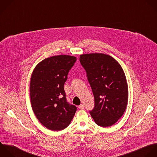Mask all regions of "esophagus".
Masks as SVG:
<instances>
[{
    "label": "esophagus",
    "mask_w": 157,
    "mask_h": 157,
    "mask_svg": "<svg viewBox=\"0 0 157 157\" xmlns=\"http://www.w3.org/2000/svg\"><path fill=\"white\" fill-rule=\"evenodd\" d=\"M84 105L83 104H81V105L79 106V108L80 109H84Z\"/></svg>",
    "instance_id": "esophagus-1"
}]
</instances>
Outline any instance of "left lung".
<instances>
[{
	"instance_id": "left-lung-1",
	"label": "left lung",
	"mask_w": 157,
	"mask_h": 157,
	"mask_svg": "<svg viewBox=\"0 0 157 157\" xmlns=\"http://www.w3.org/2000/svg\"><path fill=\"white\" fill-rule=\"evenodd\" d=\"M79 61L94 97L91 116L100 127L114 125L124 114L128 102V85L122 67L113 57L101 53L82 54Z\"/></svg>"
}]
</instances>
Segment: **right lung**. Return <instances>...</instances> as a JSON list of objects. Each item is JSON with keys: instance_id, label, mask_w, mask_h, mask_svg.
Listing matches in <instances>:
<instances>
[{"instance_id": "1", "label": "right lung", "mask_w": 157, "mask_h": 157, "mask_svg": "<svg viewBox=\"0 0 157 157\" xmlns=\"http://www.w3.org/2000/svg\"><path fill=\"white\" fill-rule=\"evenodd\" d=\"M76 57L66 55L44 59L35 68L30 79V97L40 122L52 131L67 128L77 108L67 102L64 84Z\"/></svg>"}]
</instances>
